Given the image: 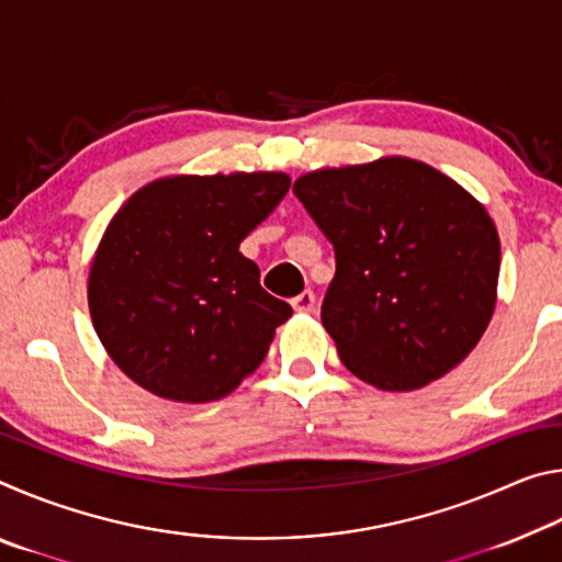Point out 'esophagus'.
<instances>
[{"label": "esophagus", "mask_w": 562, "mask_h": 562, "mask_svg": "<svg viewBox=\"0 0 562 562\" xmlns=\"http://www.w3.org/2000/svg\"><path fill=\"white\" fill-rule=\"evenodd\" d=\"M315 302H317L315 292L304 290L297 294V297H292V307H294V312H312L315 310Z\"/></svg>", "instance_id": "esophagus-1"}]
</instances>
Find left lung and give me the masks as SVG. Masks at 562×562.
Masks as SVG:
<instances>
[{
	"instance_id": "8db88e82",
	"label": "left lung",
	"mask_w": 562,
	"mask_h": 562,
	"mask_svg": "<svg viewBox=\"0 0 562 562\" xmlns=\"http://www.w3.org/2000/svg\"><path fill=\"white\" fill-rule=\"evenodd\" d=\"M292 193L335 247L322 325L351 374L408 392L479 345L496 307L501 243L461 186L394 156L315 170Z\"/></svg>"
}]
</instances>
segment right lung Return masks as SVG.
<instances>
[{
	"label": "right lung",
	"instance_id": "obj_1",
	"mask_svg": "<svg viewBox=\"0 0 562 562\" xmlns=\"http://www.w3.org/2000/svg\"><path fill=\"white\" fill-rule=\"evenodd\" d=\"M288 190L284 173L176 176L128 198L91 265L89 310L133 382L201 404L262 364L292 307L262 290L240 243Z\"/></svg>",
	"mask_w": 562,
	"mask_h": 562
}]
</instances>
